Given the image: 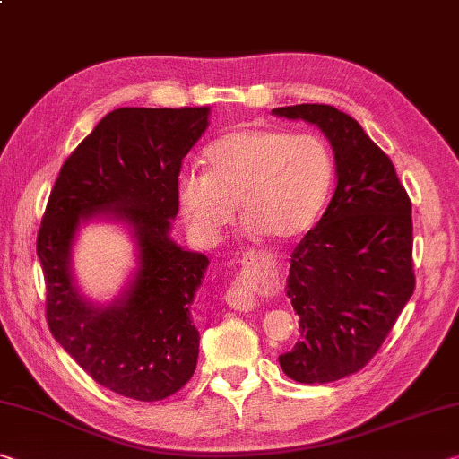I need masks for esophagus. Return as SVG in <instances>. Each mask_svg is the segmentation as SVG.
<instances>
[{
  "label": "esophagus",
  "instance_id": "obj_1",
  "mask_svg": "<svg viewBox=\"0 0 459 459\" xmlns=\"http://www.w3.org/2000/svg\"><path fill=\"white\" fill-rule=\"evenodd\" d=\"M227 304H229L230 308H235V310L249 312V310H255L259 307V300H255V298H251L249 294L245 292L243 288L232 286L229 292H227Z\"/></svg>",
  "mask_w": 459,
  "mask_h": 459
}]
</instances>
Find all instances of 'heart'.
Here are the masks:
<instances>
[{
	"label": "heart",
	"instance_id": "heart-1",
	"mask_svg": "<svg viewBox=\"0 0 459 459\" xmlns=\"http://www.w3.org/2000/svg\"><path fill=\"white\" fill-rule=\"evenodd\" d=\"M208 171L186 169L176 200L187 230L202 245H216L245 216L247 237L294 241L312 229L329 200L333 152L316 134L247 126L222 134L204 151Z\"/></svg>",
	"mask_w": 459,
	"mask_h": 459
}]
</instances>
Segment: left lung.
<instances>
[{"mask_svg":"<svg viewBox=\"0 0 459 459\" xmlns=\"http://www.w3.org/2000/svg\"><path fill=\"white\" fill-rule=\"evenodd\" d=\"M272 114L318 126L334 155L333 198L290 259L286 294L300 341L280 355L288 377L326 384L359 372L411 300V200L390 157L349 114L326 104Z\"/></svg>","mask_w":459,"mask_h":459,"instance_id":"1","label":"left lung"}]
</instances>
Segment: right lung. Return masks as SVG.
<instances>
[{"instance_id":"1","label":"right lung","mask_w":459,"mask_h":459,"mask_svg":"<svg viewBox=\"0 0 459 459\" xmlns=\"http://www.w3.org/2000/svg\"><path fill=\"white\" fill-rule=\"evenodd\" d=\"M210 108H118L63 163L36 238L53 337L101 386L155 403L194 376L200 333L192 302L204 253L171 241L181 161L208 128ZM126 223L137 272L118 299L91 303L74 283L72 243L82 223Z\"/></svg>"}]
</instances>
